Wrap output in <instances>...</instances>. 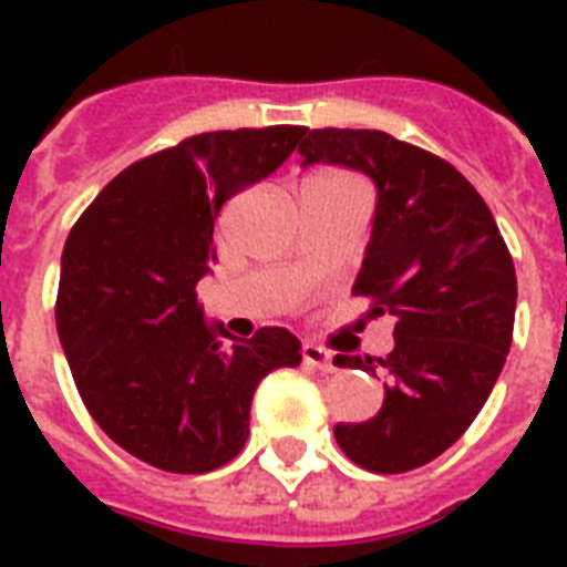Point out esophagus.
I'll return each instance as SVG.
<instances>
[{"instance_id":"obj_1","label":"esophagus","mask_w":567,"mask_h":567,"mask_svg":"<svg viewBox=\"0 0 567 567\" xmlns=\"http://www.w3.org/2000/svg\"><path fill=\"white\" fill-rule=\"evenodd\" d=\"M302 362L311 364V368H318V371H336V359H332V353H327V350L318 344H302Z\"/></svg>"}]
</instances>
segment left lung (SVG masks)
<instances>
[{
  "label": "left lung",
  "mask_w": 567,
  "mask_h": 567,
  "mask_svg": "<svg viewBox=\"0 0 567 567\" xmlns=\"http://www.w3.org/2000/svg\"><path fill=\"white\" fill-rule=\"evenodd\" d=\"M302 167L332 164L377 188L353 293L394 318V350L338 364L385 373L371 421L336 423L338 447L373 474L441 456L492 394L512 347L518 279L488 205L439 155L371 128H311Z\"/></svg>",
  "instance_id": "obj_1"
}]
</instances>
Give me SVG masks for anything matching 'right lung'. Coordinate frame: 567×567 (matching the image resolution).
Returning <instances> with one entry per match:
<instances>
[{"mask_svg": "<svg viewBox=\"0 0 567 567\" xmlns=\"http://www.w3.org/2000/svg\"><path fill=\"white\" fill-rule=\"evenodd\" d=\"M302 135L267 126L188 137L114 176L66 238L58 338L93 421L146 465H226L249 435L258 382L300 364L288 329L235 338L208 327L196 285L217 261L223 203L279 171Z\"/></svg>", "mask_w": 567, "mask_h": 567, "instance_id": "add662e5", "label": "right lung"}]
</instances>
